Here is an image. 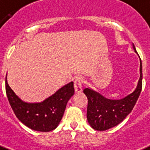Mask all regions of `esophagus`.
I'll use <instances>...</instances> for the list:
<instances>
[{"mask_svg": "<svg viewBox=\"0 0 150 150\" xmlns=\"http://www.w3.org/2000/svg\"><path fill=\"white\" fill-rule=\"evenodd\" d=\"M83 80L81 76H78L75 79L74 81V88H75V91L76 93H80L82 91V87H83Z\"/></svg>", "mask_w": 150, "mask_h": 150, "instance_id": "esophagus-1", "label": "esophagus"}]
</instances>
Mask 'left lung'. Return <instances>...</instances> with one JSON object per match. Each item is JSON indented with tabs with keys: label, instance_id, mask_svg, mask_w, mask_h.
<instances>
[{
	"label": "left lung",
	"instance_id": "8db88e82",
	"mask_svg": "<svg viewBox=\"0 0 150 150\" xmlns=\"http://www.w3.org/2000/svg\"><path fill=\"white\" fill-rule=\"evenodd\" d=\"M134 52L136 49L133 45ZM142 87V66L140 59V78L134 92L127 97L112 100L103 97L98 92L85 88L83 93L88 98L87 118L91 127L97 131H105L117 126L133 110Z\"/></svg>",
	"mask_w": 150,
	"mask_h": 150
}]
</instances>
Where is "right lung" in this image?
Masks as SVG:
<instances>
[{"mask_svg":"<svg viewBox=\"0 0 150 150\" xmlns=\"http://www.w3.org/2000/svg\"><path fill=\"white\" fill-rule=\"evenodd\" d=\"M5 90L8 102L16 117L30 129L43 132H50L56 128L63 116L68 101L74 95V82H70L42 103H25L9 87L7 76Z\"/></svg>","mask_w":150,"mask_h":150,"instance_id":"add662e5","label":"right lung"}]
</instances>
